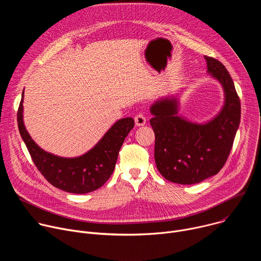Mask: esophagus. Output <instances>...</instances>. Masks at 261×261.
I'll use <instances>...</instances> for the list:
<instances>
[{"label": "esophagus", "mask_w": 261, "mask_h": 261, "mask_svg": "<svg viewBox=\"0 0 261 261\" xmlns=\"http://www.w3.org/2000/svg\"><path fill=\"white\" fill-rule=\"evenodd\" d=\"M134 120H135V124H136V126H143L144 124H145V121H146V119H145V117L142 115V114H138V115H136L135 116V118H134Z\"/></svg>", "instance_id": "34e87169"}]
</instances>
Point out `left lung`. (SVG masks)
I'll use <instances>...</instances> for the list:
<instances>
[{
  "mask_svg": "<svg viewBox=\"0 0 261 261\" xmlns=\"http://www.w3.org/2000/svg\"><path fill=\"white\" fill-rule=\"evenodd\" d=\"M207 73L223 87L225 102L220 113L204 124L177 116L178 101L165 97L151 106L155 132V162L169 181L192 185L217 174L224 166L241 121V101L225 66L204 57Z\"/></svg>",
  "mask_w": 261,
  "mask_h": 261,
  "instance_id": "8db88e82",
  "label": "left lung"
}]
</instances>
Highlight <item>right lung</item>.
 Returning a JSON list of instances; mask_svg holds the SVG:
<instances>
[{"label": "right lung", "instance_id": "add662e5", "mask_svg": "<svg viewBox=\"0 0 261 261\" xmlns=\"http://www.w3.org/2000/svg\"><path fill=\"white\" fill-rule=\"evenodd\" d=\"M22 102L23 92L17 111L19 133L34 164L47 181L63 191L75 194L89 193L102 187L115 170L120 148L134 127V120H119L85 155L63 158L43 151L31 138L22 120Z\"/></svg>", "mask_w": 261, "mask_h": 261}]
</instances>
